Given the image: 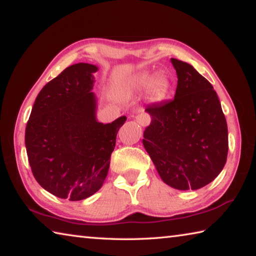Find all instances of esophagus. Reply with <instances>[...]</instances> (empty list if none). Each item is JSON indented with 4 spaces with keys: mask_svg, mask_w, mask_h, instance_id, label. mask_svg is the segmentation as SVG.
<instances>
[{
    "mask_svg": "<svg viewBox=\"0 0 256 256\" xmlns=\"http://www.w3.org/2000/svg\"><path fill=\"white\" fill-rule=\"evenodd\" d=\"M136 122L138 124L142 125V126H146V125H148V123H150V118H148V115L144 114V113L138 114L136 118Z\"/></svg>",
    "mask_w": 256,
    "mask_h": 256,
    "instance_id": "esophagus-1",
    "label": "esophagus"
}]
</instances>
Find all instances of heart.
Wrapping results in <instances>:
<instances>
[{"mask_svg": "<svg viewBox=\"0 0 256 256\" xmlns=\"http://www.w3.org/2000/svg\"><path fill=\"white\" fill-rule=\"evenodd\" d=\"M133 90H146V97L148 103H159L166 98L171 90L170 78L164 72H156L151 76L148 72H141L130 82Z\"/></svg>", "mask_w": 256, "mask_h": 256, "instance_id": "b5f03b06", "label": "heart"}]
</instances>
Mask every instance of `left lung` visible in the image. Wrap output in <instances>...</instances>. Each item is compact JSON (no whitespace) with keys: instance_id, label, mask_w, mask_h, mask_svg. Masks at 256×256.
Instances as JSON below:
<instances>
[{"instance_id":"left-lung-1","label":"left lung","mask_w":256,"mask_h":256,"mask_svg":"<svg viewBox=\"0 0 256 256\" xmlns=\"http://www.w3.org/2000/svg\"><path fill=\"white\" fill-rule=\"evenodd\" d=\"M178 77L174 100L146 112L143 146L164 182L197 190L216 178L228 152V131L214 87L192 64L171 58Z\"/></svg>"}]
</instances>
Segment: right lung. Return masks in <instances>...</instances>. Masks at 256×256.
Masks as SVG:
<instances>
[{
	"label": "right lung",
	"mask_w": 256,
	"mask_h": 256,
	"mask_svg": "<svg viewBox=\"0 0 256 256\" xmlns=\"http://www.w3.org/2000/svg\"><path fill=\"white\" fill-rule=\"evenodd\" d=\"M95 64L69 66L36 96L26 128L32 174L56 197L82 200L98 192L108 176L116 136L126 120H97Z\"/></svg>",
	"instance_id": "1"
}]
</instances>
